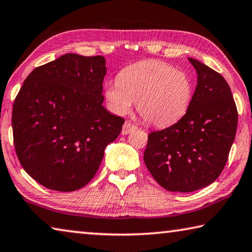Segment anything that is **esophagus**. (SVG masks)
Instances as JSON below:
<instances>
[{
    "label": "esophagus",
    "instance_id": "obj_1",
    "mask_svg": "<svg viewBox=\"0 0 252 252\" xmlns=\"http://www.w3.org/2000/svg\"><path fill=\"white\" fill-rule=\"evenodd\" d=\"M135 129H136V126H134L133 123H131L130 121H126L125 125H123V126H122V134L123 135L129 134L132 131H134Z\"/></svg>",
    "mask_w": 252,
    "mask_h": 252
}]
</instances>
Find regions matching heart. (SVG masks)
Instances as JSON below:
<instances>
[{
    "label": "heart",
    "mask_w": 252,
    "mask_h": 252,
    "mask_svg": "<svg viewBox=\"0 0 252 252\" xmlns=\"http://www.w3.org/2000/svg\"><path fill=\"white\" fill-rule=\"evenodd\" d=\"M193 94L191 78L167 63L147 60L126 66L118 80L106 81L104 96L117 114H126L136 101V109L152 126H167L180 120Z\"/></svg>",
    "instance_id": "obj_1"
}]
</instances>
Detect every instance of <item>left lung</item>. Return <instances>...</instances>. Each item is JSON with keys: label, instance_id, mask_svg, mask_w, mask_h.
I'll return each mask as SVG.
<instances>
[{"label": "left lung", "instance_id": "8db88e82", "mask_svg": "<svg viewBox=\"0 0 252 252\" xmlns=\"http://www.w3.org/2000/svg\"><path fill=\"white\" fill-rule=\"evenodd\" d=\"M198 84L189 109L177 123L151 132L143 160L155 180L168 191L192 192L217 180L236 136L238 111L227 81L189 58Z\"/></svg>", "mask_w": 252, "mask_h": 252}]
</instances>
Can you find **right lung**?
<instances>
[{
    "label": "right lung",
    "mask_w": 252,
    "mask_h": 252,
    "mask_svg": "<svg viewBox=\"0 0 252 252\" xmlns=\"http://www.w3.org/2000/svg\"><path fill=\"white\" fill-rule=\"evenodd\" d=\"M105 59L67 53L35 67L12 111L16 156L45 188L75 191L92 180L125 119L102 103Z\"/></svg>",
    "instance_id": "1"
}]
</instances>
